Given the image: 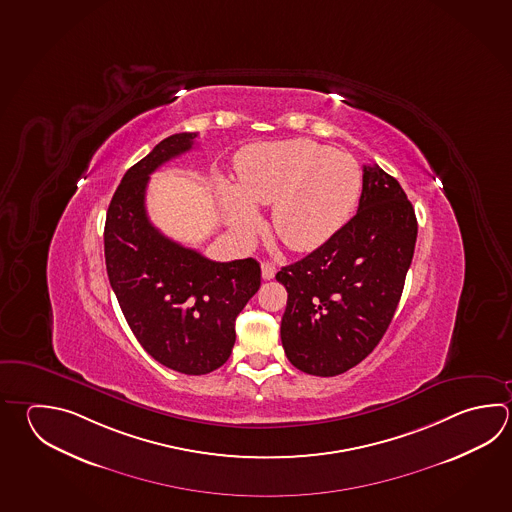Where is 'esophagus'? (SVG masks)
Here are the masks:
<instances>
[{
	"label": "esophagus",
	"mask_w": 512,
	"mask_h": 512,
	"mask_svg": "<svg viewBox=\"0 0 512 512\" xmlns=\"http://www.w3.org/2000/svg\"><path fill=\"white\" fill-rule=\"evenodd\" d=\"M262 270V279L271 280L275 277V273H277V268L271 264V262H262L261 266Z\"/></svg>",
	"instance_id": "34e87169"
}]
</instances>
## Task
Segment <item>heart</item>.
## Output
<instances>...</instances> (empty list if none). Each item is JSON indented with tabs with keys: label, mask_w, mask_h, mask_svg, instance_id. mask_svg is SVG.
<instances>
[{
	"label": "heart",
	"mask_w": 512,
	"mask_h": 512,
	"mask_svg": "<svg viewBox=\"0 0 512 512\" xmlns=\"http://www.w3.org/2000/svg\"><path fill=\"white\" fill-rule=\"evenodd\" d=\"M237 184L221 179L217 193L233 226L257 228V206L273 204L271 224L293 251H313L331 241L357 208L362 174L348 154L311 139L246 146L235 159Z\"/></svg>",
	"instance_id": "obj_1"
}]
</instances>
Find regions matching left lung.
<instances>
[{"label":"left lung","instance_id":"left-lung-1","mask_svg":"<svg viewBox=\"0 0 512 512\" xmlns=\"http://www.w3.org/2000/svg\"><path fill=\"white\" fill-rule=\"evenodd\" d=\"M416 233L402 186L377 164L364 166L357 215L275 275L288 291L280 338L293 366L337 377L377 348L402 297Z\"/></svg>","mask_w":512,"mask_h":512}]
</instances>
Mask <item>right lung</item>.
Listing matches in <instances>:
<instances>
[{
	"instance_id": "add662e5",
	"label": "right lung",
	"mask_w": 512,
	"mask_h": 512,
	"mask_svg": "<svg viewBox=\"0 0 512 512\" xmlns=\"http://www.w3.org/2000/svg\"><path fill=\"white\" fill-rule=\"evenodd\" d=\"M195 137L170 135L135 163L105 222L108 280L128 326L148 355L184 375H206L230 358L235 319L261 288L255 259L210 261L164 237L146 215L150 174L192 150Z\"/></svg>"
}]
</instances>
